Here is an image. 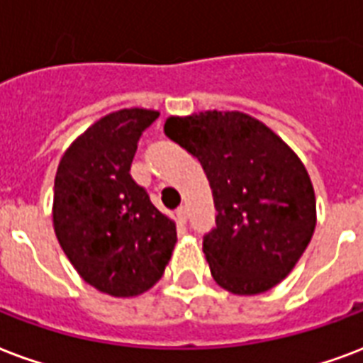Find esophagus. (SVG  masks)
<instances>
[{
	"instance_id": "obj_1",
	"label": "esophagus",
	"mask_w": 363,
	"mask_h": 363,
	"mask_svg": "<svg viewBox=\"0 0 363 363\" xmlns=\"http://www.w3.org/2000/svg\"><path fill=\"white\" fill-rule=\"evenodd\" d=\"M177 218H179L181 223H186V218H188V209H186V207L182 206V207H179V209H177Z\"/></svg>"
}]
</instances>
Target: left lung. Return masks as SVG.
<instances>
[{"instance_id":"left-lung-1","label":"left lung","mask_w":363,"mask_h":363,"mask_svg":"<svg viewBox=\"0 0 363 363\" xmlns=\"http://www.w3.org/2000/svg\"><path fill=\"white\" fill-rule=\"evenodd\" d=\"M165 135L198 157L217 209L203 236L213 280L234 295L278 286L316 228V196L298 156L243 112L171 116Z\"/></svg>"}]
</instances>
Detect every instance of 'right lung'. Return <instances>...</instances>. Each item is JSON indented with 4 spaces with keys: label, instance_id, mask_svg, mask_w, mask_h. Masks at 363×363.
I'll return each mask as SVG.
<instances>
[{
    "label": "right lung",
    "instance_id": "1",
    "mask_svg": "<svg viewBox=\"0 0 363 363\" xmlns=\"http://www.w3.org/2000/svg\"><path fill=\"white\" fill-rule=\"evenodd\" d=\"M160 112L123 108L83 131L60 157L52 228L89 286L137 297L156 286L177 243L175 220L129 175L137 143Z\"/></svg>",
    "mask_w": 363,
    "mask_h": 363
}]
</instances>
